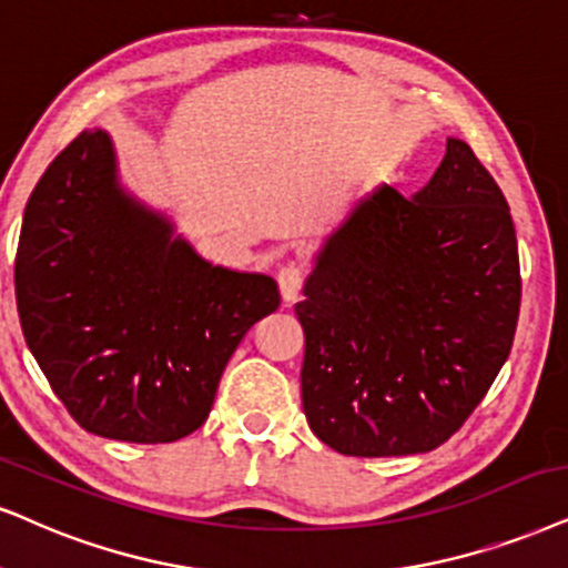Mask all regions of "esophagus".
<instances>
[{"label":"esophagus","mask_w":568,"mask_h":568,"mask_svg":"<svg viewBox=\"0 0 568 568\" xmlns=\"http://www.w3.org/2000/svg\"><path fill=\"white\" fill-rule=\"evenodd\" d=\"M277 285H280V296H283L285 304H293L298 298L301 285H304V267L296 262L283 264L277 272Z\"/></svg>","instance_id":"34e87169"}]
</instances>
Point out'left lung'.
Masks as SVG:
<instances>
[{
  "label": "left lung",
  "mask_w": 568,
  "mask_h": 568,
  "mask_svg": "<svg viewBox=\"0 0 568 568\" xmlns=\"http://www.w3.org/2000/svg\"><path fill=\"white\" fill-rule=\"evenodd\" d=\"M296 317L301 400L343 456L427 454L475 412L511 354L519 248L511 212L469 143L412 199L379 183L325 235Z\"/></svg>",
  "instance_id": "left-lung-1"
}]
</instances>
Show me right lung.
Wrapping results in <instances>:
<instances>
[{"label":"right lung","instance_id":"right-lung-1","mask_svg":"<svg viewBox=\"0 0 568 568\" xmlns=\"http://www.w3.org/2000/svg\"><path fill=\"white\" fill-rule=\"evenodd\" d=\"M16 296L57 398L83 429L125 443L204 425L233 351L280 306L270 275L204 260L128 191L102 128L57 154L28 199Z\"/></svg>","mask_w":568,"mask_h":568}]
</instances>
